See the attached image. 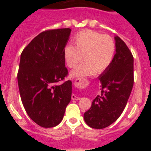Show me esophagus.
I'll use <instances>...</instances> for the list:
<instances>
[{
    "label": "esophagus",
    "mask_w": 151,
    "mask_h": 151,
    "mask_svg": "<svg viewBox=\"0 0 151 151\" xmlns=\"http://www.w3.org/2000/svg\"><path fill=\"white\" fill-rule=\"evenodd\" d=\"M72 99L73 100H76V101H78V100H80V97H77V96H76L75 94H72Z\"/></svg>",
    "instance_id": "34e87169"
}]
</instances>
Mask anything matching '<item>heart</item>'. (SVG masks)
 <instances>
[{"label": "heart", "instance_id": "obj_1", "mask_svg": "<svg viewBox=\"0 0 151 151\" xmlns=\"http://www.w3.org/2000/svg\"><path fill=\"white\" fill-rule=\"evenodd\" d=\"M73 41L75 46L67 45L63 50L66 65L73 69L83 58L85 61L72 72V76H87L96 72L101 73L113 62L116 44L110 36L86 29L78 32Z\"/></svg>", "mask_w": 151, "mask_h": 151}]
</instances>
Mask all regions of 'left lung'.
<instances>
[{"label":"left lung","instance_id":"obj_1","mask_svg":"<svg viewBox=\"0 0 151 151\" xmlns=\"http://www.w3.org/2000/svg\"><path fill=\"white\" fill-rule=\"evenodd\" d=\"M116 54L110 66L99 76L101 94L84 113L88 126L101 129L120 116L125 109L134 84V58L127 45L116 36Z\"/></svg>","mask_w":151,"mask_h":151}]
</instances>
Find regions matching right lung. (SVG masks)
<instances>
[{"instance_id":"obj_1","label":"right lung","mask_w":151,"mask_h":151,"mask_svg":"<svg viewBox=\"0 0 151 151\" xmlns=\"http://www.w3.org/2000/svg\"><path fill=\"white\" fill-rule=\"evenodd\" d=\"M70 33L69 28L42 32L21 54L17 74L21 100L29 116L41 127L60 123L71 101V81L57 85L68 75L63 50Z\"/></svg>"}]
</instances>
